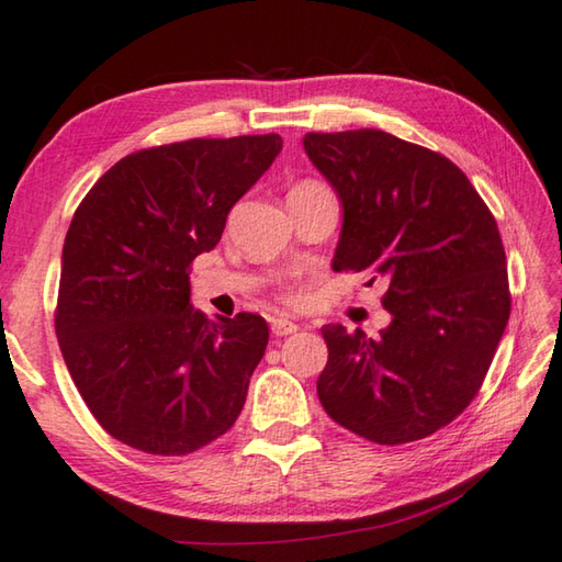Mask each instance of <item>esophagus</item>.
Here are the masks:
<instances>
[{
	"mask_svg": "<svg viewBox=\"0 0 562 562\" xmlns=\"http://www.w3.org/2000/svg\"><path fill=\"white\" fill-rule=\"evenodd\" d=\"M270 329H272L274 337H288V335H294V331H297V325H294V322L288 319V317H272Z\"/></svg>",
	"mask_w": 562,
	"mask_h": 562,
	"instance_id": "obj_1",
	"label": "esophagus"
}]
</instances>
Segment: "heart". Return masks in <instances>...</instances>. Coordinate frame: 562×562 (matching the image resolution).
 <instances>
[{
	"instance_id": "heart-1",
	"label": "heart",
	"mask_w": 562,
	"mask_h": 562,
	"mask_svg": "<svg viewBox=\"0 0 562 562\" xmlns=\"http://www.w3.org/2000/svg\"><path fill=\"white\" fill-rule=\"evenodd\" d=\"M302 186H312V183H302Z\"/></svg>"
}]
</instances>
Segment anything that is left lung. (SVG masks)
<instances>
[{"instance_id":"8db88e82","label":"left lung","mask_w":562,"mask_h":562,"mask_svg":"<svg viewBox=\"0 0 562 562\" xmlns=\"http://www.w3.org/2000/svg\"><path fill=\"white\" fill-rule=\"evenodd\" d=\"M302 146L341 203L331 270L384 278L392 315L379 337L322 327L319 402L361 439H426L479 394L508 325L496 217L459 166L392 133H307Z\"/></svg>"}]
</instances>
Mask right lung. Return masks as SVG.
Listing matches in <instances>:
<instances>
[{
	"label": "right lung",
	"mask_w": 562,
	"mask_h": 562,
	"mask_svg": "<svg viewBox=\"0 0 562 562\" xmlns=\"http://www.w3.org/2000/svg\"><path fill=\"white\" fill-rule=\"evenodd\" d=\"M280 150L278 133L138 150L76 207L56 337L89 412L131 449L193 453L240 416L268 322L207 319L190 307L188 268Z\"/></svg>",
	"instance_id": "obj_1"
}]
</instances>
